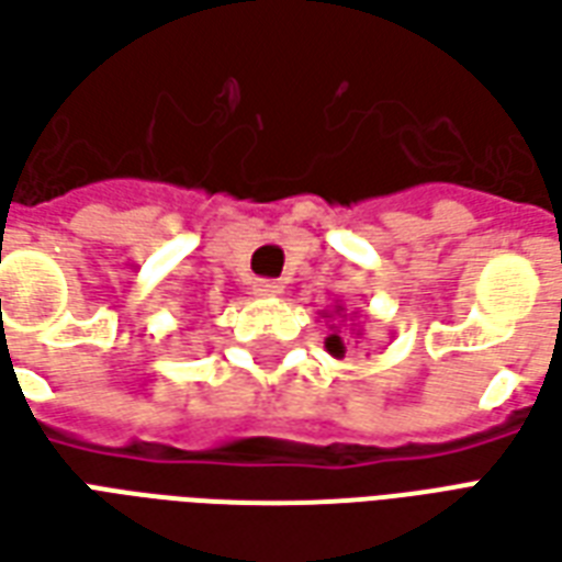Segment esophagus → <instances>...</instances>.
Masks as SVG:
<instances>
[{
  "mask_svg": "<svg viewBox=\"0 0 562 562\" xmlns=\"http://www.w3.org/2000/svg\"><path fill=\"white\" fill-rule=\"evenodd\" d=\"M252 292H256L258 297H280V294H282V282H277V280H258L256 285H252Z\"/></svg>",
  "mask_w": 562,
  "mask_h": 562,
  "instance_id": "obj_1",
  "label": "esophagus"
}]
</instances>
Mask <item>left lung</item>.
<instances>
[{"mask_svg": "<svg viewBox=\"0 0 562 562\" xmlns=\"http://www.w3.org/2000/svg\"><path fill=\"white\" fill-rule=\"evenodd\" d=\"M318 316L325 318V322H334V325H328L330 334L325 337V349H328V355H334V358H342V355H346V340H342L337 322H349V325H352V334H358V337H361V325H355L358 313H346V306L334 304V310H322Z\"/></svg>", "mask_w": 562, "mask_h": 562, "instance_id": "left-lung-1", "label": "left lung"}]
</instances>
